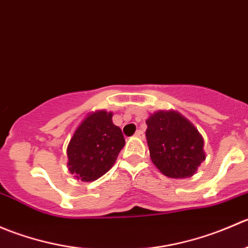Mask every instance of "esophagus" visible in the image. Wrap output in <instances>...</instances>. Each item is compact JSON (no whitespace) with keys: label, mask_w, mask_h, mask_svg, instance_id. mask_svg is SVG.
Returning a JSON list of instances; mask_svg holds the SVG:
<instances>
[{"label":"esophagus","mask_w":248,"mask_h":248,"mask_svg":"<svg viewBox=\"0 0 248 248\" xmlns=\"http://www.w3.org/2000/svg\"><path fill=\"white\" fill-rule=\"evenodd\" d=\"M134 136H136L137 138H140V139H144L145 138V134H144V132L141 131V129H138V131L136 132V134H134Z\"/></svg>","instance_id":"esophagus-1"}]
</instances>
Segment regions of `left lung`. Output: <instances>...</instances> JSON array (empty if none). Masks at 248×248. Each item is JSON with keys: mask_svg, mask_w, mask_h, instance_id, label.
<instances>
[{"mask_svg": "<svg viewBox=\"0 0 248 248\" xmlns=\"http://www.w3.org/2000/svg\"><path fill=\"white\" fill-rule=\"evenodd\" d=\"M146 124L152 163L172 179L192 176L205 161L204 140L198 129L174 110L155 112Z\"/></svg>", "mask_w": 248, "mask_h": 248, "instance_id": "left-lung-1", "label": "left lung"}]
</instances>
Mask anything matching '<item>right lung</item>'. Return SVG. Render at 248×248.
Instances as JSON below:
<instances>
[{
  "mask_svg": "<svg viewBox=\"0 0 248 248\" xmlns=\"http://www.w3.org/2000/svg\"><path fill=\"white\" fill-rule=\"evenodd\" d=\"M111 119L112 112L106 110L92 112L74 132L67 147V166L77 179L94 181L114 166L124 138Z\"/></svg>",
  "mask_w": 248,
  "mask_h": 248,
  "instance_id": "add662e5",
  "label": "right lung"
}]
</instances>
